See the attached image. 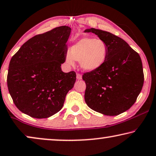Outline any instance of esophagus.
<instances>
[{"mask_svg":"<svg viewBox=\"0 0 156 156\" xmlns=\"http://www.w3.org/2000/svg\"><path fill=\"white\" fill-rule=\"evenodd\" d=\"M76 78H77L78 80H81L82 79V75L80 73H77L76 74Z\"/></svg>","mask_w":156,"mask_h":156,"instance_id":"1","label":"esophagus"}]
</instances>
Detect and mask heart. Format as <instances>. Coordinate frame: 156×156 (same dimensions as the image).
<instances>
[{"mask_svg":"<svg viewBox=\"0 0 156 156\" xmlns=\"http://www.w3.org/2000/svg\"><path fill=\"white\" fill-rule=\"evenodd\" d=\"M108 56V47L101 39L83 37L72 46L66 54V61L73 65L79 61L81 69L86 71H93L102 67Z\"/></svg>","mask_w":156,"mask_h":156,"instance_id":"1","label":"heart"}]
</instances>
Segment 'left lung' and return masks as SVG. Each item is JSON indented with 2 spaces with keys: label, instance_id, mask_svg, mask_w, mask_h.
Listing matches in <instances>:
<instances>
[{
  "label": "left lung",
  "instance_id": "8db88e82",
  "mask_svg": "<svg viewBox=\"0 0 156 156\" xmlns=\"http://www.w3.org/2000/svg\"><path fill=\"white\" fill-rule=\"evenodd\" d=\"M85 32L98 35L108 47L104 65L83 73L85 102L105 115H119L134 104L141 91L144 75L141 57L124 39L110 32L95 28Z\"/></svg>",
  "mask_w": 156,
  "mask_h": 156
}]
</instances>
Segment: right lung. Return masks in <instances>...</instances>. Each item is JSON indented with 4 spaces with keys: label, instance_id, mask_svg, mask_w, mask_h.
Segmentation results:
<instances>
[{
    "label": "right lung",
    "instance_id": "add662e5",
    "mask_svg": "<svg viewBox=\"0 0 156 156\" xmlns=\"http://www.w3.org/2000/svg\"><path fill=\"white\" fill-rule=\"evenodd\" d=\"M71 29L61 26L35 35L10 59L7 76L8 91L15 106L30 117L42 119L63 107L73 88L76 73H64L66 42Z\"/></svg>",
    "mask_w": 156,
    "mask_h": 156
}]
</instances>
